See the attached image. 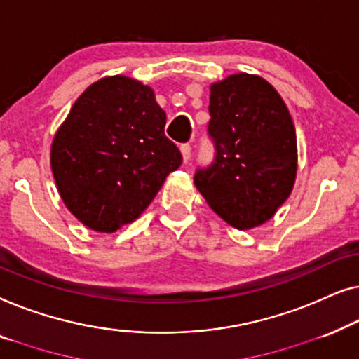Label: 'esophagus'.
<instances>
[{
	"instance_id": "obj_1",
	"label": "esophagus",
	"mask_w": 359,
	"mask_h": 359,
	"mask_svg": "<svg viewBox=\"0 0 359 359\" xmlns=\"http://www.w3.org/2000/svg\"><path fill=\"white\" fill-rule=\"evenodd\" d=\"M180 153H182V158H184V163L190 159L191 156V146L190 144H182L180 146Z\"/></svg>"
}]
</instances>
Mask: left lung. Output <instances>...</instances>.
I'll return each mask as SVG.
<instances>
[{
	"label": "left lung",
	"mask_w": 359,
	"mask_h": 359,
	"mask_svg": "<svg viewBox=\"0 0 359 359\" xmlns=\"http://www.w3.org/2000/svg\"><path fill=\"white\" fill-rule=\"evenodd\" d=\"M208 109L216 154L196 169V189L236 229L264 224L296 180V130L286 104L264 78L239 73L211 84Z\"/></svg>",
	"instance_id": "obj_1"
}]
</instances>
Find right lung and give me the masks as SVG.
Listing matches in <instances>:
<instances>
[{
	"instance_id": "obj_1",
	"label": "right lung",
	"mask_w": 359,
	"mask_h": 359,
	"mask_svg": "<svg viewBox=\"0 0 359 359\" xmlns=\"http://www.w3.org/2000/svg\"><path fill=\"white\" fill-rule=\"evenodd\" d=\"M149 86L127 76L90 84L55 135L50 164L58 194L97 232L133 223L182 164Z\"/></svg>"
}]
</instances>
